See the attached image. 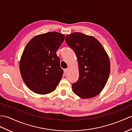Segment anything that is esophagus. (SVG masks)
I'll list each match as a JSON object with an SVG mask.
<instances>
[{
    "mask_svg": "<svg viewBox=\"0 0 132 132\" xmlns=\"http://www.w3.org/2000/svg\"><path fill=\"white\" fill-rule=\"evenodd\" d=\"M68 71H69V69H66L64 70V73H65L66 74V73H67V72H68Z\"/></svg>",
    "mask_w": 132,
    "mask_h": 132,
    "instance_id": "esophagus-1",
    "label": "esophagus"
}]
</instances>
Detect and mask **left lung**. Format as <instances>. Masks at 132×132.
I'll return each mask as SVG.
<instances>
[{
  "label": "left lung",
  "instance_id": "obj_1",
  "mask_svg": "<svg viewBox=\"0 0 132 132\" xmlns=\"http://www.w3.org/2000/svg\"><path fill=\"white\" fill-rule=\"evenodd\" d=\"M65 40L77 57L79 78L72 85L73 92L81 98H91L100 94L107 83L110 61L100 42L81 32L67 35Z\"/></svg>",
  "mask_w": 132,
  "mask_h": 132
}]
</instances>
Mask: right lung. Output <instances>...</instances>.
<instances>
[{
    "label": "right lung",
    "mask_w": 132,
    "mask_h": 132,
    "mask_svg": "<svg viewBox=\"0 0 132 132\" xmlns=\"http://www.w3.org/2000/svg\"><path fill=\"white\" fill-rule=\"evenodd\" d=\"M65 35L48 32L35 36L27 43L20 61L21 75L33 92L47 94L53 92L63 75L57 50Z\"/></svg>",
    "instance_id": "right-lung-1"
}]
</instances>
